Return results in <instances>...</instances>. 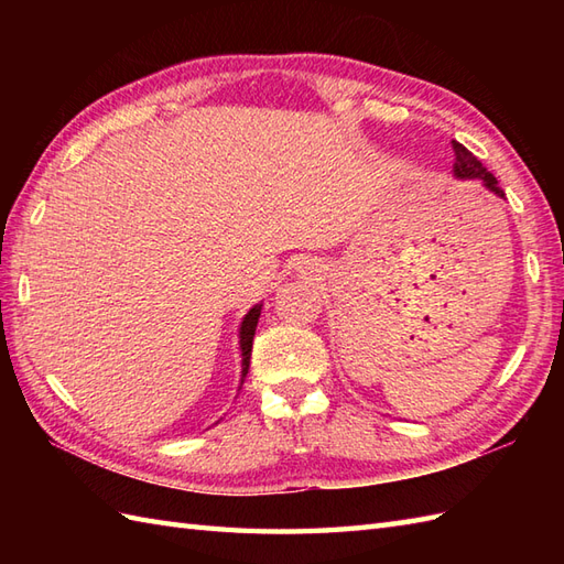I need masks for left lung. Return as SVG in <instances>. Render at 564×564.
Wrapping results in <instances>:
<instances>
[{
    "label": "left lung",
    "mask_w": 564,
    "mask_h": 564,
    "mask_svg": "<svg viewBox=\"0 0 564 564\" xmlns=\"http://www.w3.org/2000/svg\"><path fill=\"white\" fill-rule=\"evenodd\" d=\"M453 150H455V174L460 178H480L489 191H495L497 196H505V191L499 188L495 174L487 172V166H482V162L477 160L470 150L463 148L460 142H453Z\"/></svg>",
    "instance_id": "left-lung-1"
}]
</instances>
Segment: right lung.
I'll return each instance as SVG.
<instances>
[{
  "instance_id": "1",
  "label": "right lung",
  "mask_w": 564,
  "mask_h": 564,
  "mask_svg": "<svg viewBox=\"0 0 564 564\" xmlns=\"http://www.w3.org/2000/svg\"><path fill=\"white\" fill-rule=\"evenodd\" d=\"M261 315V305H254L242 319V327H239V349H242V378L249 370V358H251V341H254V332H257V322Z\"/></svg>"
}]
</instances>
